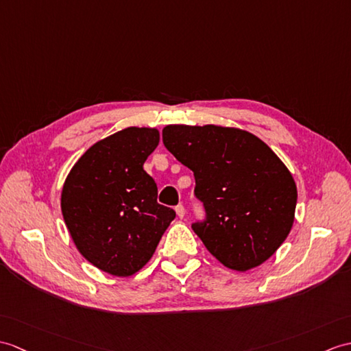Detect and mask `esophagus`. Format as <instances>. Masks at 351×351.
Instances as JSON below:
<instances>
[{
	"instance_id": "esophagus-1",
	"label": "esophagus",
	"mask_w": 351,
	"mask_h": 351,
	"mask_svg": "<svg viewBox=\"0 0 351 351\" xmlns=\"http://www.w3.org/2000/svg\"><path fill=\"white\" fill-rule=\"evenodd\" d=\"M175 210H176V215H178L179 218H184V217H185V208H184L182 205H178V206L175 208Z\"/></svg>"
}]
</instances>
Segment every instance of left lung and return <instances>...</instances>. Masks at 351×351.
<instances>
[{"label":"left lung","mask_w":351,"mask_h":351,"mask_svg":"<svg viewBox=\"0 0 351 351\" xmlns=\"http://www.w3.org/2000/svg\"><path fill=\"white\" fill-rule=\"evenodd\" d=\"M162 142L193 170L208 219L194 233L223 266L247 272L265 263L289 236L298 202L293 175L247 130L172 124Z\"/></svg>","instance_id":"1"}]
</instances>
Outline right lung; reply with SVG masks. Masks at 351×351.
Segmentation results:
<instances>
[{"mask_svg": "<svg viewBox=\"0 0 351 351\" xmlns=\"http://www.w3.org/2000/svg\"><path fill=\"white\" fill-rule=\"evenodd\" d=\"M158 142V128L127 127L88 148L64 181L61 213L73 243L109 275L141 271L175 218L143 170Z\"/></svg>", "mask_w": 351, "mask_h": 351, "instance_id": "obj_1", "label": "right lung"}]
</instances>
